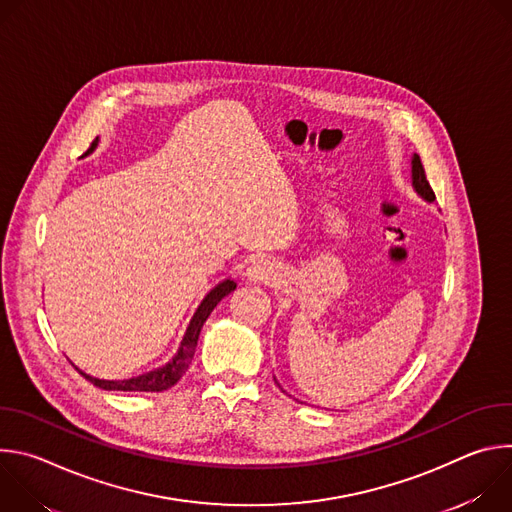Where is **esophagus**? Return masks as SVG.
Here are the masks:
<instances>
[{
  "instance_id": "34e87169",
  "label": "esophagus",
  "mask_w": 512,
  "mask_h": 512,
  "mask_svg": "<svg viewBox=\"0 0 512 512\" xmlns=\"http://www.w3.org/2000/svg\"><path fill=\"white\" fill-rule=\"evenodd\" d=\"M277 267H275V263L273 261H269V259H259V261H255L249 269H247V277L251 279V281H261V283H271V281H275L277 279Z\"/></svg>"
}]
</instances>
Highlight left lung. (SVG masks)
Returning a JSON list of instances; mask_svg holds the SVG:
<instances>
[{"label":"left lung","mask_w":512,"mask_h":512,"mask_svg":"<svg viewBox=\"0 0 512 512\" xmlns=\"http://www.w3.org/2000/svg\"><path fill=\"white\" fill-rule=\"evenodd\" d=\"M411 178H413V186H415V190L425 198V200H435V194H433V190H431V186H429V182H427V178H425V170H423V164H421V160H419V156L417 154H413V160H411Z\"/></svg>","instance_id":"obj_1"}]
</instances>
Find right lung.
<instances>
[{"label": "right lung", "mask_w": 512, "mask_h": 512, "mask_svg": "<svg viewBox=\"0 0 512 512\" xmlns=\"http://www.w3.org/2000/svg\"><path fill=\"white\" fill-rule=\"evenodd\" d=\"M95 145H97V139L91 143V148L87 150V154L93 152ZM235 287H237V283L233 279H225L223 283H218L214 289H210V294L202 300V304L198 306L194 318L190 320V326H188V330L184 334V340L180 344L178 354L172 358V362L166 364V367L150 371V373H145V375H139V377H133V379H123V381H101V379H95L91 375H85L83 371H79V373L87 381H91L95 387L105 389V391H131V393L152 391V393H158V391H166V389L174 387L182 379V375L188 371V367H190V360L194 356L202 324L206 322L210 312L216 308V304L221 302L225 296H229Z\"/></svg>", "instance_id": "1"}]
</instances>
